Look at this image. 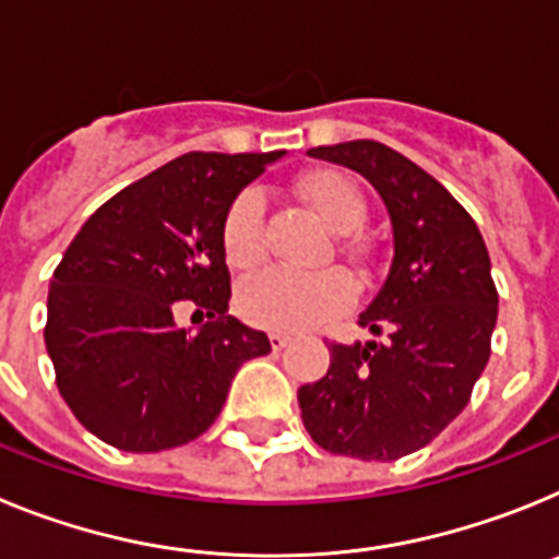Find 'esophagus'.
Returning <instances> with one entry per match:
<instances>
[{"label": "esophagus", "instance_id": "34e87169", "mask_svg": "<svg viewBox=\"0 0 559 559\" xmlns=\"http://www.w3.org/2000/svg\"><path fill=\"white\" fill-rule=\"evenodd\" d=\"M269 341H271V349H274V353H280V349L283 347H288V341H290V335L288 333H269Z\"/></svg>", "mask_w": 559, "mask_h": 559}]
</instances>
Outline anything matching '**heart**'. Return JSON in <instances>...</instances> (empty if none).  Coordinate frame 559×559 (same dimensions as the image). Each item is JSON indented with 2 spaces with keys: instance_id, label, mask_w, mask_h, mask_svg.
I'll return each instance as SVG.
<instances>
[{
  "instance_id": "heart-1",
  "label": "heart",
  "mask_w": 559,
  "mask_h": 559,
  "mask_svg": "<svg viewBox=\"0 0 559 559\" xmlns=\"http://www.w3.org/2000/svg\"><path fill=\"white\" fill-rule=\"evenodd\" d=\"M299 195L333 231L353 229L364 212L358 187L338 173H313L299 181ZM263 195L243 190L231 201L221 229L226 263L237 271L254 269L263 260ZM355 280L341 269L305 274L290 269H263L243 280L237 290V310L249 324L265 330L313 328L353 302Z\"/></svg>"
}]
</instances>
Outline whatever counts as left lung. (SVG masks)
I'll return each mask as SVG.
<instances>
[{"label": "left lung", "instance_id": "8db88e82", "mask_svg": "<svg viewBox=\"0 0 559 559\" xmlns=\"http://www.w3.org/2000/svg\"><path fill=\"white\" fill-rule=\"evenodd\" d=\"M308 153L372 181L392 218L394 254L358 316L389 341H330L328 374L299 389L302 423L328 453L394 462L426 448L471 403L498 316L490 254L471 212L403 153L374 140Z\"/></svg>", "mask_w": 559, "mask_h": 559}]
</instances>
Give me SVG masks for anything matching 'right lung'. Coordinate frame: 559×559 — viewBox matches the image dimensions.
I'll return each mask as SVG.
<instances>
[{"label": "right lung", "mask_w": 559, "mask_h": 559, "mask_svg": "<svg viewBox=\"0 0 559 559\" xmlns=\"http://www.w3.org/2000/svg\"><path fill=\"white\" fill-rule=\"evenodd\" d=\"M280 156L185 153L111 195L63 251L44 341L58 392L97 439L131 453L185 445L218 419L237 369L271 353L269 335L226 313L221 229ZM179 304L211 322L179 329Z\"/></svg>", "instance_id": "1"}]
</instances>
